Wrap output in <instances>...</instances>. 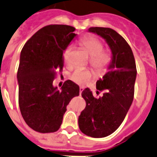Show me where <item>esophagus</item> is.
Masks as SVG:
<instances>
[{"mask_svg":"<svg viewBox=\"0 0 157 157\" xmlns=\"http://www.w3.org/2000/svg\"><path fill=\"white\" fill-rule=\"evenodd\" d=\"M83 89H83V87H80L79 88V94H80V95H81Z\"/></svg>","mask_w":157,"mask_h":157,"instance_id":"1","label":"esophagus"}]
</instances>
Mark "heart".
<instances>
[{"label": "heart", "instance_id": "heart-1", "mask_svg": "<svg viewBox=\"0 0 157 157\" xmlns=\"http://www.w3.org/2000/svg\"><path fill=\"white\" fill-rule=\"evenodd\" d=\"M79 44L90 56L89 64L95 71L102 73L109 68L113 62L114 55L109 49H103V44L99 39L92 35H86L80 38ZM71 48L72 47L69 44L64 51V61L66 63L68 62ZM70 78L76 84L86 85L92 79V73L89 70L76 68Z\"/></svg>", "mask_w": 157, "mask_h": 157}]
</instances>
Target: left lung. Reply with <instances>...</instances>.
I'll return each instance as SVG.
<instances>
[{"mask_svg":"<svg viewBox=\"0 0 157 157\" xmlns=\"http://www.w3.org/2000/svg\"><path fill=\"white\" fill-rule=\"evenodd\" d=\"M89 31L102 37L114 55L110 71L96 82V89L103 95L94 98L88 89L82 92L86 105L78 116L80 130L89 136L102 138L114 132L127 114L134 97L136 66L130 46L116 31L95 27Z\"/></svg>","mask_w":157,"mask_h":157,"instance_id":"1","label":"left lung"}]
</instances>
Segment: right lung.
Instances as JSON below:
<instances>
[{
  "instance_id": "obj_1",
  "label": "right lung",
  "mask_w": 157,
  "mask_h": 157,
  "mask_svg": "<svg viewBox=\"0 0 157 157\" xmlns=\"http://www.w3.org/2000/svg\"><path fill=\"white\" fill-rule=\"evenodd\" d=\"M74 27L50 25L38 30L21 52L17 69L18 103L30 128L41 133L59 130L66 106L79 95L78 86L67 80L58 90L53 81L64 66L63 52L76 36Z\"/></svg>"
}]
</instances>
